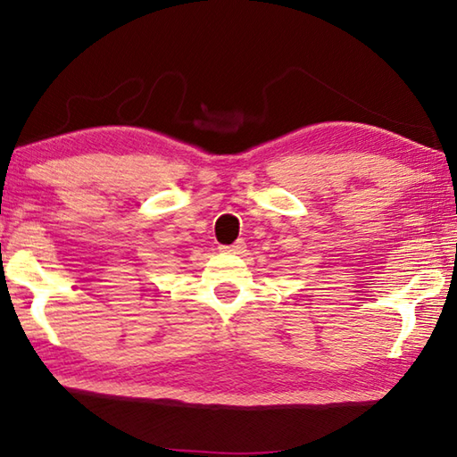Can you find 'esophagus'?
<instances>
[{"label":"esophagus","mask_w":457,"mask_h":457,"mask_svg":"<svg viewBox=\"0 0 457 457\" xmlns=\"http://www.w3.org/2000/svg\"><path fill=\"white\" fill-rule=\"evenodd\" d=\"M221 252H226V253H244V249H245V241L244 239H237V241H234V244L231 245H221L220 247Z\"/></svg>","instance_id":"obj_1"}]
</instances>
